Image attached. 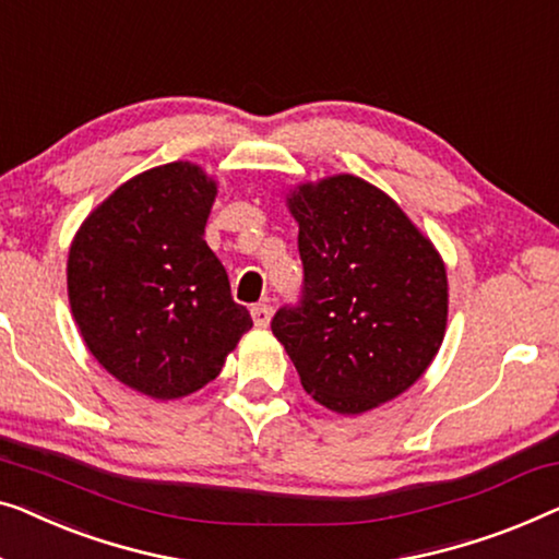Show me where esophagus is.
<instances>
[{"instance_id":"1","label":"esophagus","mask_w":559,"mask_h":559,"mask_svg":"<svg viewBox=\"0 0 559 559\" xmlns=\"http://www.w3.org/2000/svg\"><path fill=\"white\" fill-rule=\"evenodd\" d=\"M252 320H254L257 328H266V325H270V320H272V307L266 302L254 305L252 307Z\"/></svg>"}]
</instances>
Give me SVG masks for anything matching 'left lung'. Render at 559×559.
<instances>
[{
    "label": "left lung",
    "mask_w": 559,
    "mask_h": 559,
    "mask_svg": "<svg viewBox=\"0 0 559 559\" xmlns=\"http://www.w3.org/2000/svg\"><path fill=\"white\" fill-rule=\"evenodd\" d=\"M305 289L274 337L320 406L360 416L426 373L447 335L449 280L439 249L378 186L353 174L289 189Z\"/></svg>",
    "instance_id": "1"
}]
</instances>
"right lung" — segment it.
I'll return each mask as SVG.
<instances>
[{
  "instance_id": "right-lung-1",
  "label": "right lung",
  "mask_w": 559,
  "mask_h": 559,
  "mask_svg": "<svg viewBox=\"0 0 559 559\" xmlns=\"http://www.w3.org/2000/svg\"><path fill=\"white\" fill-rule=\"evenodd\" d=\"M216 181L174 160L120 183L80 224L68 297L87 350L135 393L176 401L222 373L252 328L204 241Z\"/></svg>"
}]
</instances>
